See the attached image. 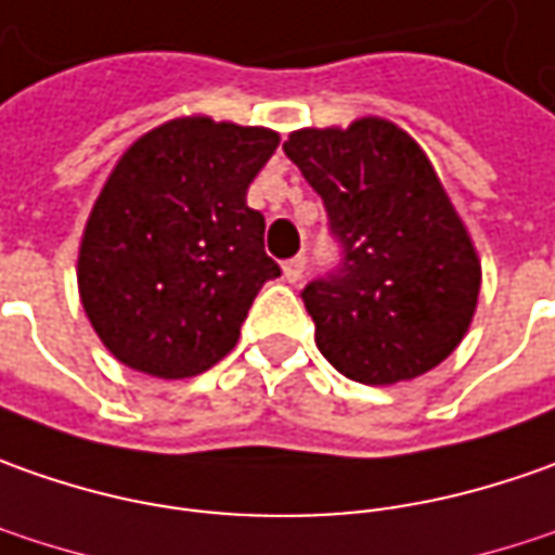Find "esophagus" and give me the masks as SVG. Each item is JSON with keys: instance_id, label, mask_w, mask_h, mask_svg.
I'll return each mask as SVG.
<instances>
[{"instance_id": "34e87169", "label": "esophagus", "mask_w": 555, "mask_h": 555, "mask_svg": "<svg viewBox=\"0 0 555 555\" xmlns=\"http://www.w3.org/2000/svg\"><path fill=\"white\" fill-rule=\"evenodd\" d=\"M304 270H307V258H304V255H297V258L285 260V263H282V273H285V279H288L292 285L304 279Z\"/></svg>"}]
</instances>
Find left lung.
<instances>
[{
	"mask_svg": "<svg viewBox=\"0 0 555 555\" xmlns=\"http://www.w3.org/2000/svg\"><path fill=\"white\" fill-rule=\"evenodd\" d=\"M282 150L340 245L335 270L300 292L319 353L372 387L436 369L467 335L482 267L427 153L374 116L300 128Z\"/></svg>",
	"mask_w": 555,
	"mask_h": 555,
	"instance_id": "left-lung-1",
	"label": "left lung"
}]
</instances>
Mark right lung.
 Listing matches in <instances>:
<instances>
[{"label": "right lung", "instance_id": "obj_1", "mask_svg": "<svg viewBox=\"0 0 555 555\" xmlns=\"http://www.w3.org/2000/svg\"><path fill=\"white\" fill-rule=\"evenodd\" d=\"M270 128L183 116L125 150L79 245V297L104 347L134 372H208L240 340L263 251L248 186L276 153Z\"/></svg>", "mask_w": 555, "mask_h": 555}]
</instances>
